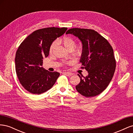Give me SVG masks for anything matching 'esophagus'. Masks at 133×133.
Segmentation results:
<instances>
[{
	"label": "esophagus",
	"instance_id": "obj_1",
	"mask_svg": "<svg viewBox=\"0 0 133 133\" xmlns=\"http://www.w3.org/2000/svg\"><path fill=\"white\" fill-rule=\"evenodd\" d=\"M64 74L68 76H70L72 75V74H73L71 73H70V72H64Z\"/></svg>",
	"mask_w": 133,
	"mask_h": 133
}]
</instances>
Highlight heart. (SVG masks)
I'll return each instance as SVG.
<instances>
[{
  "label": "heart",
  "mask_w": 133,
  "mask_h": 133,
  "mask_svg": "<svg viewBox=\"0 0 133 133\" xmlns=\"http://www.w3.org/2000/svg\"><path fill=\"white\" fill-rule=\"evenodd\" d=\"M58 42L60 44H62L63 46L65 47V48L68 51L73 50L74 55L76 56H79L82 54V49L81 47H76L75 49H73L75 45V42L73 38L68 37H64L62 39H60L58 41ZM56 45H57V43L55 42L51 44L50 47V53H51L53 51Z\"/></svg>",
  "instance_id": "heart-1"
}]
</instances>
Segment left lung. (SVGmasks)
Here are the masks:
<instances>
[{
    "label": "left lung",
    "mask_w": 133,
    "mask_h": 133,
    "mask_svg": "<svg viewBox=\"0 0 133 133\" xmlns=\"http://www.w3.org/2000/svg\"><path fill=\"white\" fill-rule=\"evenodd\" d=\"M78 38L82 44L80 62L88 73L86 77L78 75L80 82L75 87L85 97L100 94L108 86L114 75L116 62L110 44L98 32L92 29L71 28L66 34Z\"/></svg>",
    "instance_id": "8db88e82"
}]
</instances>
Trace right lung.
<instances>
[{"label":"right lung","instance_id":"1","mask_svg":"<svg viewBox=\"0 0 133 133\" xmlns=\"http://www.w3.org/2000/svg\"><path fill=\"white\" fill-rule=\"evenodd\" d=\"M67 28H46L33 32L24 40L16 52L15 70L20 83L30 93L41 94L49 90L59 76L42 66L49 54L51 44Z\"/></svg>","mask_w":133,"mask_h":133}]
</instances>
